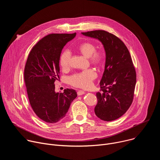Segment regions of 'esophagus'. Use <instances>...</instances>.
<instances>
[{"instance_id":"obj_1","label":"esophagus","mask_w":160,"mask_h":160,"mask_svg":"<svg viewBox=\"0 0 160 160\" xmlns=\"http://www.w3.org/2000/svg\"><path fill=\"white\" fill-rule=\"evenodd\" d=\"M85 92V91H83V90H78V92H77V94H78V96H81V95H83V94H84Z\"/></svg>"}]
</instances>
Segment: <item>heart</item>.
I'll return each mask as SVG.
<instances>
[{
	"mask_svg": "<svg viewBox=\"0 0 160 160\" xmlns=\"http://www.w3.org/2000/svg\"><path fill=\"white\" fill-rule=\"evenodd\" d=\"M96 45L90 42L82 43L78 47L80 52L86 57H89L91 62L96 65H101L105 59V54L102 51H96ZM70 58L71 52L70 51L65 50L61 54L59 63L63 69H67L68 68H69ZM96 77V72L92 68H89L72 75L70 77V83L76 87L88 88L92 87V82Z\"/></svg>",
	"mask_w": 160,
	"mask_h": 160,
	"instance_id": "1",
	"label": "heart"
}]
</instances>
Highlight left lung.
I'll list each match as a JSON object with an SVG mask.
<instances>
[{
  "label": "left lung",
  "instance_id": "8db88e82",
  "mask_svg": "<svg viewBox=\"0 0 160 160\" xmlns=\"http://www.w3.org/2000/svg\"><path fill=\"white\" fill-rule=\"evenodd\" d=\"M83 35L98 39L106 52L105 69L96 93V116L102 120H117L131 106L136 83V72L130 52L117 36L104 30L82 32Z\"/></svg>",
  "mask_w": 160,
  "mask_h": 160
}]
</instances>
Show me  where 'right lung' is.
<instances>
[{
	"instance_id": "1",
	"label": "right lung",
	"mask_w": 160,
	"mask_h": 160,
	"mask_svg": "<svg viewBox=\"0 0 160 160\" xmlns=\"http://www.w3.org/2000/svg\"><path fill=\"white\" fill-rule=\"evenodd\" d=\"M75 36L76 33L46 35L33 47L25 64L24 79L30 104L36 115L47 123L62 120L77 96L72 88L56 93L54 85L59 78L62 49Z\"/></svg>"
}]
</instances>
